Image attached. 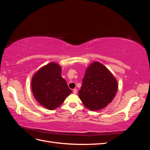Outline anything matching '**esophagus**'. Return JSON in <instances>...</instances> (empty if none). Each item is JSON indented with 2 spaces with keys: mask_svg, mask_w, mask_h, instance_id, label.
Listing matches in <instances>:
<instances>
[{
  "mask_svg": "<svg viewBox=\"0 0 150 150\" xmlns=\"http://www.w3.org/2000/svg\"><path fill=\"white\" fill-rule=\"evenodd\" d=\"M73 93H74V94H76V93H77V89H73Z\"/></svg>",
  "mask_w": 150,
  "mask_h": 150,
  "instance_id": "esophagus-1",
  "label": "esophagus"
}]
</instances>
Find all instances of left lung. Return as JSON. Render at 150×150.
I'll use <instances>...</instances> for the list:
<instances>
[{
  "label": "left lung",
  "instance_id": "8db88e82",
  "mask_svg": "<svg viewBox=\"0 0 150 150\" xmlns=\"http://www.w3.org/2000/svg\"><path fill=\"white\" fill-rule=\"evenodd\" d=\"M117 91V81L111 72L101 63L95 62L86 69L79 97L86 108L97 111L112 101Z\"/></svg>",
  "mask_w": 150,
  "mask_h": 150
}]
</instances>
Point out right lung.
<instances>
[{
  "label": "right lung",
  "instance_id": "obj_1",
  "mask_svg": "<svg viewBox=\"0 0 150 150\" xmlns=\"http://www.w3.org/2000/svg\"><path fill=\"white\" fill-rule=\"evenodd\" d=\"M31 85L36 100L50 110L61 106L72 92L62 78L61 67L54 62L40 68L34 75Z\"/></svg>",
  "mask_w": 150,
  "mask_h": 150
}]
</instances>
